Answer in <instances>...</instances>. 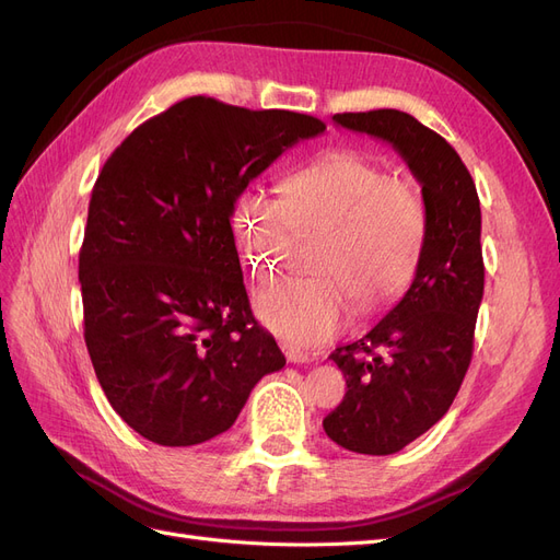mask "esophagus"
<instances>
[{
  "mask_svg": "<svg viewBox=\"0 0 560 560\" xmlns=\"http://www.w3.org/2000/svg\"><path fill=\"white\" fill-rule=\"evenodd\" d=\"M282 352H284V358H287V362H292V364H308L311 362V358H308V352H303V350H299V348H292V346H282Z\"/></svg>",
  "mask_w": 560,
  "mask_h": 560,
  "instance_id": "obj_1",
  "label": "esophagus"
}]
</instances>
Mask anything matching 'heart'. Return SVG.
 Segmentation results:
<instances>
[{
	"mask_svg": "<svg viewBox=\"0 0 560 560\" xmlns=\"http://www.w3.org/2000/svg\"><path fill=\"white\" fill-rule=\"evenodd\" d=\"M280 194L247 186L235 198L233 231L259 282L290 266L299 231H322L317 268L327 276L290 278L257 299V315L282 341L311 348L341 331L352 315L389 306L416 276L428 238L418 186L389 177L360 151H331L299 167Z\"/></svg>",
	"mask_w": 560,
	"mask_h": 560,
	"instance_id": "obj_1",
	"label": "heart"
}]
</instances>
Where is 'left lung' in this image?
Listing matches in <instances>:
<instances>
[{"instance_id":"obj_1","label":"left lung","mask_w":560,"mask_h":560,"mask_svg":"<svg viewBox=\"0 0 560 560\" xmlns=\"http://www.w3.org/2000/svg\"><path fill=\"white\" fill-rule=\"evenodd\" d=\"M334 124L393 144L428 210L409 290L374 329L329 354L348 393L322 420L327 436L354 453L389 455L446 416L469 369L483 299L481 208L457 151L411 114L346 112Z\"/></svg>"}]
</instances>
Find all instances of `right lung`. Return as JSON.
<instances>
[{
    "label": "right lung",
    "instance_id": "right-lung-1",
    "mask_svg": "<svg viewBox=\"0 0 560 560\" xmlns=\"http://www.w3.org/2000/svg\"><path fill=\"white\" fill-rule=\"evenodd\" d=\"M315 116L186 97L135 128L100 173L79 252L83 338L112 409L161 446L226 432L284 366L254 319L231 217Z\"/></svg>",
    "mask_w": 560,
    "mask_h": 560
}]
</instances>
